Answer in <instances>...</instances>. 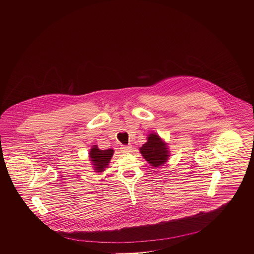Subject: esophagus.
Returning a JSON list of instances; mask_svg holds the SVG:
<instances>
[{"label": "esophagus", "instance_id": "obj_1", "mask_svg": "<svg viewBox=\"0 0 254 254\" xmlns=\"http://www.w3.org/2000/svg\"><path fill=\"white\" fill-rule=\"evenodd\" d=\"M122 152L123 153H127V152H130L131 149H132V146L131 145H122L120 147Z\"/></svg>", "mask_w": 254, "mask_h": 254}]
</instances>
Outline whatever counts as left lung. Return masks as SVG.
I'll return each instance as SVG.
<instances>
[{
    "mask_svg": "<svg viewBox=\"0 0 254 254\" xmlns=\"http://www.w3.org/2000/svg\"><path fill=\"white\" fill-rule=\"evenodd\" d=\"M140 151L145 160L153 166V168L160 167L169 158L167 145L156 134L148 135L147 142L142 145Z\"/></svg>",
    "mask_w": 254,
    "mask_h": 254,
    "instance_id": "left-lung-1",
    "label": "left lung"
}]
</instances>
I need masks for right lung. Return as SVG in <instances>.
<instances>
[{"instance_id":"add662e5","label":"right lung","mask_w":254,"mask_h":254,"mask_svg":"<svg viewBox=\"0 0 254 254\" xmlns=\"http://www.w3.org/2000/svg\"><path fill=\"white\" fill-rule=\"evenodd\" d=\"M113 152H114L113 149L101 150L97 147L96 145H94L91 148L89 152V157L94 165V169L96 170V172H101L105 168L108 167L109 161L113 155Z\"/></svg>"}]
</instances>
